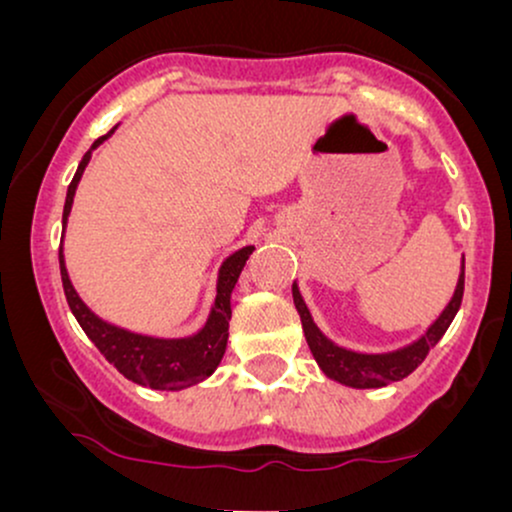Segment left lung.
<instances>
[{
	"label": "left lung",
	"mask_w": 512,
	"mask_h": 512,
	"mask_svg": "<svg viewBox=\"0 0 512 512\" xmlns=\"http://www.w3.org/2000/svg\"><path fill=\"white\" fill-rule=\"evenodd\" d=\"M462 291H464V257L460 264V276H457L455 291H452L448 305L443 308L436 320L426 327V332L421 334L414 342L399 346L392 351H356L346 349V346L332 342L325 332L317 327L313 320V313L305 305L301 289L293 281V303H296L298 315H301L305 342L310 346V354L317 361L322 373L334 383H342L346 387H354V390H378L397 380H404L409 373H414L416 368L424 363L428 351L440 342L445 332H448L450 322L455 320L457 310L462 303Z\"/></svg>",
	"instance_id": "obj_1"
}]
</instances>
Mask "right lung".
Wrapping results in <instances>:
<instances>
[{
    "mask_svg": "<svg viewBox=\"0 0 512 512\" xmlns=\"http://www.w3.org/2000/svg\"><path fill=\"white\" fill-rule=\"evenodd\" d=\"M117 127L110 129L108 134L93 142L91 149L81 158L79 168H76L74 180L69 182L67 199H64V214L62 228H67L69 214H72V204L76 187H79L81 175L91 161L93 151L101 146L105 139L113 137ZM255 250V245H245L228 255L221 262L219 276H216V298L211 303L207 322L195 334L187 337H154V334H142L125 330V327L113 325V322L103 320L93 313L88 305L81 301L76 293L72 279H69L67 262H64V248H60V272L64 296H67L69 308L86 332V337L98 346V351L108 358L113 366L125 375L132 383L151 387V390H166L178 392L185 387H192L202 380H207L216 368H219L223 354H226L228 344V320H231V293L236 289L240 272H243L245 262Z\"/></svg>",
    "mask_w": 512,
    "mask_h": 512,
    "instance_id": "1",
    "label": "right lung"
}]
</instances>
